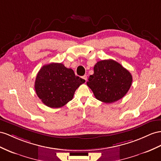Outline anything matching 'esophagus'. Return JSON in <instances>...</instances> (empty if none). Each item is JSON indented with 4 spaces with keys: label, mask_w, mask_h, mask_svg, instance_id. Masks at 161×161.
<instances>
[{
    "label": "esophagus",
    "mask_w": 161,
    "mask_h": 161,
    "mask_svg": "<svg viewBox=\"0 0 161 161\" xmlns=\"http://www.w3.org/2000/svg\"><path fill=\"white\" fill-rule=\"evenodd\" d=\"M82 78H83V79L86 81H87V76H86V75H84L83 77H82Z\"/></svg>",
    "instance_id": "34e87169"
}]
</instances>
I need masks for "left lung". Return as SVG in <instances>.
<instances>
[{"instance_id": "left-lung-1", "label": "left lung", "mask_w": 161, "mask_h": 161, "mask_svg": "<svg viewBox=\"0 0 161 161\" xmlns=\"http://www.w3.org/2000/svg\"><path fill=\"white\" fill-rule=\"evenodd\" d=\"M133 81L127 69L114 60L97 62L87 85L97 99L106 103L120 100L129 91Z\"/></svg>"}]
</instances>
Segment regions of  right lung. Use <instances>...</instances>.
Here are the masks:
<instances>
[{
	"instance_id": "right-lung-1",
	"label": "right lung",
	"mask_w": 161,
	"mask_h": 161,
	"mask_svg": "<svg viewBox=\"0 0 161 161\" xmlns=\"http://www.w3.org/2000/svg\"><path fill=\"white\" fill-rule=\"evenodd\" d=\"M84 82L71 69L62 63H52L41 68L35 80V89L45 105L59 108L72 100L77 88Z\"/></svg>"
}]
</instances>
